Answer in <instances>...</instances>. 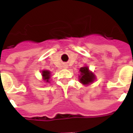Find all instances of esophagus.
Segmentation results:
<instances>
[{
  "label": "esophagus",
  "instance_id": "34e87169",
  "mask_svg": "<svg viewBox=\"0 0 133 133\" xmlns=\"http://www.w3.org/2000/svg\"><path fill=\"white\" fill-rule=\"evenodd\" d=\"M63 68H67V65H64V66H63Z\"/></svg>",
  "mask_w": 133,
  "mask_h": 133
}]
</instances>
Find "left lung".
I'll use <instances>...</instances> for the list:
<instances>
[{
	"label": "left lung",
	"instance_id": "obj_1",
	"mask_svg": "<svg viewBox=\"0 0 133 133\" xmlns=\"http://www.w3.org/2000/svg\"><path fill=\"white\" fill-rule=\"evenodd\" d=\"M95 74L90 70L89 68L87 65L81 68L79 75V81L81 83L84 85H88L95 81Z\"/></svg>",
	"mask_w": 133,
	"mask_h": 133
}]
</instances>
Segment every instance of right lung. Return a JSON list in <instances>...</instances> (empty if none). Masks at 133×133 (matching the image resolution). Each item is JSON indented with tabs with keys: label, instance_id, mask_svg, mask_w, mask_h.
<instances>
[{
	"label": "right lung",
	"instance_id": "right-lung-1",
	"mask_svg": "<svg viewBox=\"0 0 133 133\" xmlns=\"http://www.w3.org/2000/svg\"><path fill=\"white\" fill-rule=\"evenodd\" d=\"M41 73H42L41 75H42L43 80L44 81V82L50 83V77H51V72H50V71L48 70H42Z\"/></svg>",
	"mask_w": 133,
	"mask_h": 133
}]
</instances>
